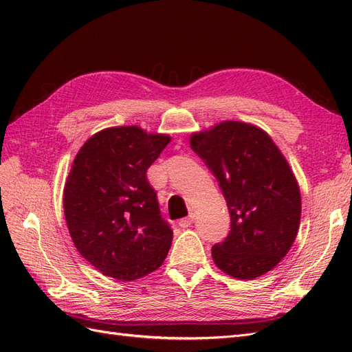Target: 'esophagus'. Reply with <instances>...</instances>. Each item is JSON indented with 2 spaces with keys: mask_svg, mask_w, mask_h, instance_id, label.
I'll return each instance as SVG.
<instances>
[{
  "mask_svg": "<svg viewBox=\"0 0 352 352\" xmlns=\"http://www.w3.org/2000/svg\"><path fill=\"white\" fill-rule=\"evenodd\" d=\"M194 223V216H189V217H185V219H180L179 220V226L180 228H189L190 225H192Z\"/></svg>",
  "mask_w": 352,
  "mask_h": 352,
  "instance_id": "34e87169",
  "label": "esophagus"
}]
</instances>
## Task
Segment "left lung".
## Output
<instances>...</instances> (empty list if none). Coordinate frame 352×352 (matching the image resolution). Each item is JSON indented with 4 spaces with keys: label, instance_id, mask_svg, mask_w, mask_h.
Returning <instances> with one entry per match:
<instances>
[{
    "label": "left lung",
    "instance_id": "left-lung-1",
    "mask_svg": "<svg viewBox=\"0 0 352 352\" xmlns=\"http://www.w3.org/2000/svg\"><path fill=\"white\" fill-rule=\"evenodd\" d=\"M190 148L217 179L230 214L229 235L211 248L216 265L236 279L270 272L291 250L301 194L272 138L243 122H221L190 135Z\"/></svg>",
    "mask_w": 352,
    "mask_h": 352
}]
</instances>
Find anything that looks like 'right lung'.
I'll use <instances>...</instances> for the list:
<instances>
[{
  "label": "right lung",
  "mask_w": 352,
  "mask_h": 352,
  "mask_svg": "<svg viewBox=\"0 0 352 352\" xmlns=\"http://www.w3.org/2000/svg\"><path fill=\"white\" fill-rule=\"evenodd\" d=\"M170 141L138 126L109 127L74 157L63 197L67 228L82 257L109 278H144L167 257L173 230L146 170Z\"/></svg>",
  "instance_id": "add662e5"
}]
</instances>
